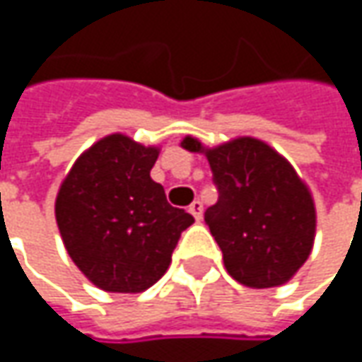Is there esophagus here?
I'll return each mask as SVG.
<instances>
[{
  "mask_svg": "<svg viewBox=\"0 0 362 362\" xmlns=\"http://www.w3.org/2000/svg\"><path fill=\"white\" fill-rule=\"evenodd\" d=\"M189 214H191V216H193L195 219H197V221H199V219L203 217V203L199 202V199H195V202L189 205Z\"/></svg>",
  "mask_w": 362,
  "mask_h": 362,
  "instance_id": "1",
  "label": "esophagus"
}]
</instances>
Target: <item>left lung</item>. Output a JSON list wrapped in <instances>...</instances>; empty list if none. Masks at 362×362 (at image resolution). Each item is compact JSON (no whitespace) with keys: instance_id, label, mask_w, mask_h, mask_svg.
<instances>
[{"instance_id":"8db88e82","label":"left lung","mask_w":362,"mask_h":362,"mask_svg":"<svg viewBox=\"0 0 362 362\" xmlns=\"http://www.w3.org/2000/svg\"><path fill=\"white\" fill-rule=\"evenodd\" d=\"M183 148L203 151L187 136ZM217 197L205 223L231 278L250 288L288 282L308 259L316 211L296 171L266 143L242 136L205 151Z\"/></svg>"}]
</instances>
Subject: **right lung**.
Returning a JSON list of instances; mask_svg holds the SVG:
<instances>
[{
  "label": "right lung",
  "mask_w": 362,
  "mask_h": 362,
  "mask_svg": "<svg viewBox=\"0 0 362 362\" xmlns=\"http://www.w3.org/2000/svg\"><path fill=\"white\" fill-rule=\"evenodd\" d=\"M159 148L110 134L74 163L56 199L64 245L80 272L108 292H143L167 272L193 223L151 179Z\"/></svg>",
  "instance_id": "1"
}]
</instances>
